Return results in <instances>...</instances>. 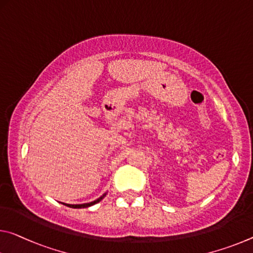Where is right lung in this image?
<instances>
[{"label":"right lung","instance_id":"1","mask_svg":"<svg viewBox=\"0 0 253 253\" xmlns=\"http://www.w3.org/2000/svg\"><path fill=\"white\" fill-rule=\"evenodd\" d=\"M107 194H103L101 197L100 198H98V199H95L94 202H91V203H87V204H81V205H71V204H64V205H66V206H69V207H72V208H85V207H90V206H92V205H94V204H97V203H99V202H101V200L105 198V196H106Z\"/></svg>","mask_w":253,"mask_h":253}]
</instances>
